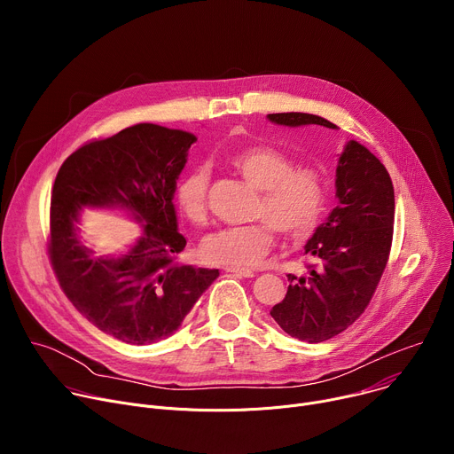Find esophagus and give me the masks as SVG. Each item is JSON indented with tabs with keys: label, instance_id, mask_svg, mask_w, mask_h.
<instances>
[{
	"label": "esophagus",
	"instance_id": "esophagus-1",
	"mask_svg": "<svg viewBox=\"0 0 454 454\" xmlns=\"http://www.w3.org/2000/svg\"><path fill=\"white\" fill-rule=\"evenodd\" d=\"M228 273L231 275H237V277H244V278H253L254 277V271L253 270H247V268H224Z\"/></svg>",
	"mask_w": 454,
	"mask_h": 454
}]
</instances>
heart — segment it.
<instances>
[{
	"mask_svg": "<svg viewBox=\"0 0 454 454\" xmlns=\"http://www.w3.org/2000/svg\"><path fill=\"white\" fill-rule=\"evenodd\" d=\"M230 165L256 190L261 200L254 224L231 226L210 233L201 244L207 262L226 268L254 266L271 251L275 230L286 237L309 233L325 205V176L314 165H294L282 151L251 145L230 156ZM210 174L193 167L176 184V205L183 217L201 226L208 219Z\"/></svg>",
	"mask_w": 454,
	"mask_h": 454,
	"instance_id": "heart-1",
	"label": "heart"
}]
</instances>
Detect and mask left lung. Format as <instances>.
<instances>
[{
    "label": "left lung",
    "mask_w": 454,
    "mask_h": 454,
    "mask_svg": "<svg viewBox=\"0 0 454 454\" xmlns=\"http://www.w3.org/2000/svg\"><path fill=\"white\" fill-rule=\"evenodd\" d=\"M268 118L289 127L336 129L333 121L309 113H273ZM336 198L338 207L305 244V253L314 258V264L307 266V277L287 275V294L271 309L284 333L307 343L338 336L364 312L392 249V177L356 140L340 156Z\"/></svg>",
    "instance_id": "left-lung-1"
}]
</instances>
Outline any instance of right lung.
Instances as JSON below:
<instances>
[{
    "instance_id": "obj_1",
    "label": "right lung",
    "mask_w": 454,
    "mask_h": 454,
    "mask_svg": "<svg viewBox=\"0 0 454 454\" xmlns=\"http://www.w3.org/2000/svg\"><path fill=\"white\" fill-rule=\"evenodd\" d=\"M198 138L138 123L91 140L60 165L50 205V261L60 289L102 333L151 345L174 334L219 270L183 266L186 239L172 205L190 145ZM82 206L131 211L145 235L120 257H97L76 235Z\"/></svg>"
}]
</instances>
